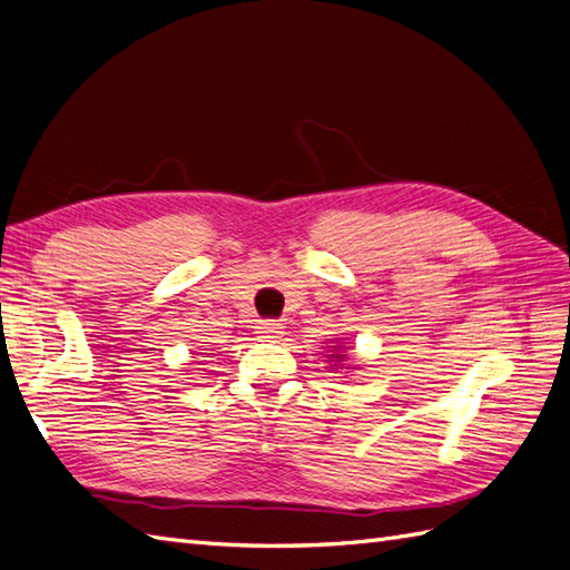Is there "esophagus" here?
Here are the masks:
<instances>
[{
    "mask_svg": "<svg viewBox=\"0 0 570 570\" xmlns=\"http://www.w3.org/2000/svg\"><path fill=\"white\" fill-rule=\"evenodd\" d=\"M255 333L262 342H279L284 335V325L276 321H262V323H257Z\"/></svg>",
    "mask_w": 570,
    "mask_h": 570,
    "instance_id": "1",
    "label": "esophagus"
}]
</instances>
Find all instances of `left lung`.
Segmentation results:
<instances>
[{"mask_svg":"<svg viewBox=\"0 0 570 570\" xmlns=\"http://www.w3.org/2000/svg\"><path fill=\"white\" fill-rule=\"evenodd\" d=\"M345 350L347 347H330L327 350V362H330V366L327 368H345V372H347V368H352L350 364H345V360H347V354H345Z\"/></svg>","mask_w":570,"mask_h":570,"instance_id":"obj_1","label":"left lung"}]
</instances>
